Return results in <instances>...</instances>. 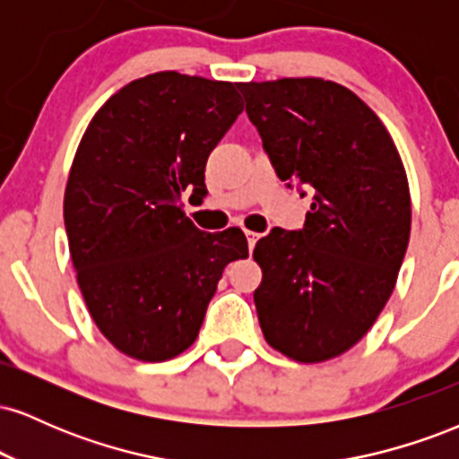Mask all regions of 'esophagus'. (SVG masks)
<instances>
[{"mask_svg":"<svg viewBox=\"0 0 459 459\" xmlns=\"http://www.w3.org/2000/svg\"><path fill=\"white\" fill-rule=\"evenodd\" d=\"M246 237H247V247H250V250H255L256 241H259L261 235H259V233H252V230H247Z\"/></svg>","mask_w":459,"mask_h":459,"instance_id":"34e87169","label":"esophagus"}]
</instances>
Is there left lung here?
<instances>
[{
	"label": "left lung",
	"instance_id": "obj_1",
	"mask_svg": "<svg viewBox=\"0 0 459 459\" xmlns=\"http://www.w3.org/2000/svg\"><path fill=\"white\" fill-rule=\"evenodd\" d=\"M281 181L313 194L302 230L256 241L263 336L296 362L351 350L386 307L412 224L397 146L368 105L341 83L282 77L237 83Z\"/></svg>",
	"mask_w": 459,
	"mask_h": 459
}]
</instances>
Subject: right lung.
Masks as SVG:
<instances>
[{
	"instance_id": "add662e5",
	"label": "right lung",
	"mask_w": 459,
	"mask_h": 459,
	"mask_svg": "<svg viewBox=\"0 0 459 459\" xmlns=\"http://www.w3.org/2000/svg\"><path fill=\"white\" fill-rule=\"evenodd\" d=\"M244 112L233 82L177 71L134 79L83 131L65 226L83 302L105 339L142 362L196 341L218 281L246 259L244 230L204 233L181 194L204 196L207 157Z\"/></svg>"
}]
</instances>
